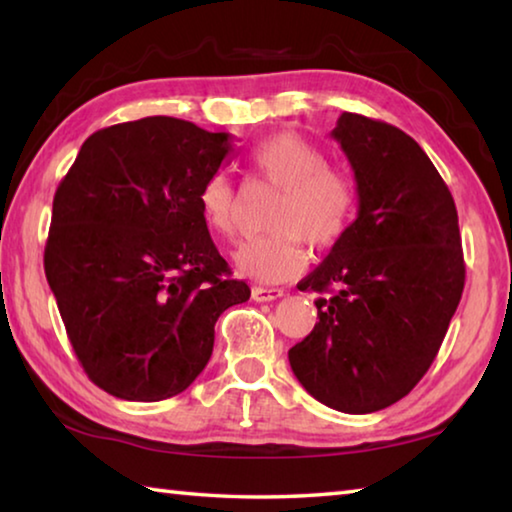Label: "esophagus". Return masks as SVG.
I'll use <instances>...</instances> for the list:
<instances>
[{"label": "esophagus", "mask_w": 512, "mask_h": 512, "mask_svg": "<svg viewBox=\"0 0 512 512\" xmlns=\"http://www.w3.org/2000/svg\"><path fill=\"white\" fill-rule=\"evenodd\" d=\"M250 296H253L255 302H271V300H277L284 296L282 289H266V287H253V291H250Z\"/></svg>", "instance_id": "34e87169"}]
</instances>
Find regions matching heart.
<instances>
[{
	"instance_id": "1",
	"label": "heart",
	"mask_w": 512,
	"mask_h": 512,
	"mask_svg": "<svg viewBox=\"0 0 512 512\" xmlns=\"http://www.w3.org/2000/svg\"><path fill=\"white\" fill-rule=\"evenodd\" d=\"M250 167L257 178L280 189V196L268 216L273 232L239 246L235 266L255 282H289L305 268V241L329 248L348 232L357 187L348 173L327 167L316 146L287 131L259 142L250 153ZM198 210L214 235L230 239L237 232V194L223 173H214L198 189Z\"/></svg>"
}]
</instances>
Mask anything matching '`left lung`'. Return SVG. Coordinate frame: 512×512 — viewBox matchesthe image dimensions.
I'll list each match as a JSON object with an SVG mask.
<instances>
[{"label": "left lung", "instance_id": "left-lung-1", "mask_svg": "<svg viewBox=\"0 0 512 512\" xmlns=\"http://www.w3.org/2000/svg\"><path fill=\"white\" fill-rule=\"evenodd\" d=\"M332 137L357 180V219L305 280L318 323L289 350L320 404L372 413L402 400L436 359L463 296L454 198L413 137L343 112Z\"/></svg>", "mask_w": 512, "mask_h": 512}]
</instances>
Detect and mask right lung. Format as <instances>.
<instances>
[{"instance_id":"obj_1","label":"right lung","mask_w":512,"mask_h":512,"mask_svg":"<svg viewBox=\"0 0 512 512\" xmlns=\"http://www.w3.org/2000/svg\"><path fill=\"white\" fill-rule=\"evenodd\" d=\"M235 151L228 133L144 117L83 142L54 196L45 273L83 370L128 402H160L201 375L230 280L198 189Z\"/></svg>"}]
</instances>
